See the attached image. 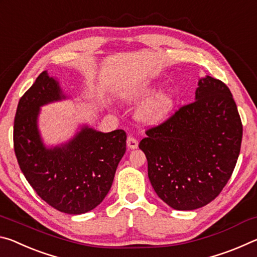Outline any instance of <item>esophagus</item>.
Returning <instances> with one entry per match:
<instances>
[{"label":"esophagus","instance_id":"34e87169","mask_svg":"<svg viewBox=\"0 0 257 257\" xmlns=\"http://www.w3.org/2000/svg\"><path fill=\"white\" fill-rule=\"evenodd\" d=\"M127 146L129 147L130 150H135V149H137L138 147V141L135 137H133V136H129L128 138H127Z\"/></svg>","mask_w":257,"mask_h":257}]
</instances>
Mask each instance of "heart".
<instances>
[{
    "label": "heart",
    "instance_id": "obj_1",
    "mask_svg": "<svg viewBox=\"0 0 257 257\" xmlns=\"http://www.w3.org/2000/svg\"><path fill=\"white\" fill-rule=\"evenodd\" d=\"M172 95L169 93H162L144 104L139 111V115L142 119L150 121V122H161V121L168 118L172 111Z\"/></svg>",
    "mask_w": 257,
    "mask_h": 257
}]
</instances>
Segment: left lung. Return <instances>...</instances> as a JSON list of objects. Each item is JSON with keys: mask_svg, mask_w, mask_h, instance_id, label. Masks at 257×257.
<instances>
[{"mask_svg": "<svg viewBox=\"0 0 257 257\" xmlns=\"http://www.w3.org/2000/svg\"><path fill=\"white\" fill-rule=\"evenodd\" d=\"M194 102L146 129L139 143L152 186L175 210H196L215 199L240 153L242 123L223 81L199 80Z\"/></svg>", "mask_w": 257, "mask_h": 257, "instance_id": "1", "label": "left lung"}]
</instances>
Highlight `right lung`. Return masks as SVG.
Wrapping results in <instances>:
<instances>
[{
	"label": "right lung",
	"instance_id": "1",
	"mask_svg": "<svg viewBox=\"0 0 257 257\" xmlns=\"http://www.w3.org/2000/svg\"><path fill=\"white\" fill-rule=\"evenodd\" d=\"M62 97L58 82L43 71L17 107L14 147L20 170L43 201L60 212L81 214L107 195L127 135L122 129L103 134L84 128L68 144L46 150L37 130L40 106Z\"/></svg>",
	"mask_w": 257,
	"mask_h": 257
}]
</instances>
